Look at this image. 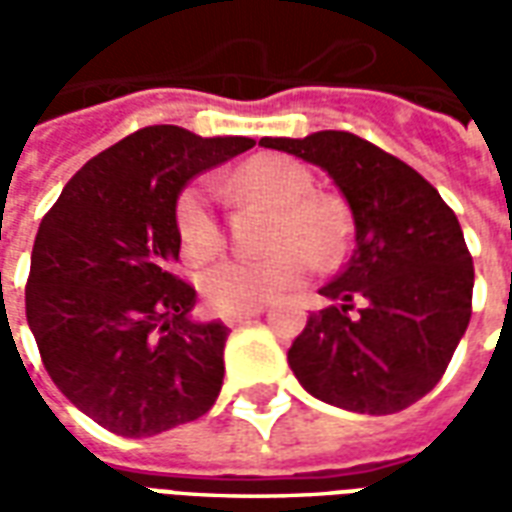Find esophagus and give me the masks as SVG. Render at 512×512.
<instances>
[{
    "label": "esophagus",
    "mask_w": 512,
    "mask_h": 512,
    "mask_svg": "<svg viewBox=\"0 0 512 512\" xmlns=\"http://www.w3.org/2000/svg\"><path fill=\"white\" fill-rule=\"evenodd\" d=\"M263 312V307H252V310H241V312H227L222 321L227 323V326H238V323L249 321V318H255V315H260Z\"/></svg>",
    "instance_id": "esophagus-1"
}]
</instances>
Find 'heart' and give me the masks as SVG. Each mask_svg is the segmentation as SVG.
I'll return each mask as SVG.
<instances>
[{
  "instance_id": "obj_1",
  "label": "heart",
  "mask_w": 512,
  "mask_h": 512,
  "mask_svg": "<svg viewBox=\"0 0 512 512\" xmlns=\"http://www.w3.org/2000/svg\"><path fill=\"white\" fill-rule=\"evenodd\" d=\"M315 178L301 161L279 153H260L235 169L230 191L235 200L274 208L263 249L257 260H230L205 271L200 290L216 312L252 310L288 293L315 268H334L348 252L345 208L326 194H315ZM175 227L189 263H208L222 255L224 227L213 186L205 178L180 191L175 202Z\"/></svg>"
}]
</instances>
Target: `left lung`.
Returning a JSON list of instances; mask_svg holds the SVG:
<instances>
[{"label":"left lung","mask_w":512,"mask_h":512,"mask_svg":"<svg viewBox=\"0 0 512 512\" xmlns=\"http://www.w3.org/2000/svg\"><path fill=\"white\" fill-rule=\"evenodd\" d=\"M260 145L329 172L354 219V249L293 340L288 362L323 403L395 414L439 384L472 318L474 266L458 216L428 180L348 131Z\"/></svg>","instance_id":"8db88e82"}]
</instances>
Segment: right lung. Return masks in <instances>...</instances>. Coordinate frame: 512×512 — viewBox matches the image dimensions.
Returning a JSON list of instances; mask_svg holds the SVG:
<instances>
[{"mask_svg":"<svg viewBox=\"0 0 512 512\" xmlns=\"http://www.w3.org/2000/svg\"><path fill=\"white\" fill-rule=\"evenodd\" d=\"M249 147V136L139 128L90 158L40 222L29 329L57 389L117 436H156L219 397L230 329L191 321L175 202L194 175Z\"/></svg>","mask_w":512,"mask_h":512,"instance_id":"1","label":"right lung"}]
</instances>
